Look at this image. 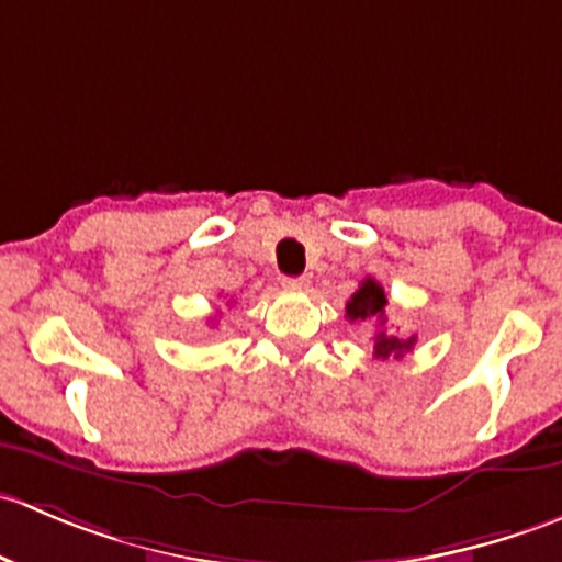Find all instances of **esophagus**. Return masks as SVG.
<instances>
[{
	"label": "esophagus",
	"instance_id": "esophagus-1",
	"mask_svg": "<svg viewBox=\"0 0 562 562\" xmlns=\"http://www.w3.org/2000/svg\"><path fill=\"white\" fill-rule=\"evenodd\" d=\"M282 285L291 288V291H302V288L310 285V280L307 277H285V280H282Z\"/></svg>",
	"mask_w": 562,
	"mask_h": 562
}]
</instances>
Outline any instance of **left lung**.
<instances>
[{"label":"left lung","instance_id":"obj_1","mask_svg":"<svg viewBox=\"0 0 562 562\" xmlns=\"http://www.w3.org/2000/svg\"><path fill=\"white\" fill-rule=\"evenodd\" d=\"M386 293H383L381 282H375L372 277H367L364 282L359 285V291L350 296L348 307H345V313H348L350 321H361V323H375L378 331H375V339H372V356L375 359H402V356L407 353V350H413V345H416V337H394V334L386 331Z\"/></svg>","mask_w":562,"mask_h":562}]
</instances>
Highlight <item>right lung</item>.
<instances>
[{
	"mask_svg": "<svg viewBox=\"0 0 562 562\" xmlns=\"http://www.w3.org/2000/svg\"><path fill=\"white\" fill-rule=\"evenodd\" d=\"M217 317H220V313H214L212 317H209V323H212V326H214V323H217Z\"/></svg>",
	"mask_w": 562,
	"mask_h": 562,
	"instance_id": "add662e5",
	"label": "right lung"
}]
</instances>
